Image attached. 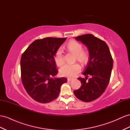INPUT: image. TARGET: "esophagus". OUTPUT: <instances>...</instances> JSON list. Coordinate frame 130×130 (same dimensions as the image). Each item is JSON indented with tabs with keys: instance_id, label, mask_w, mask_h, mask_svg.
<instances>
[{
	"instance_id": "34e87169",
	"label": "esophagus",
	"mask_w": 130,
	"mask_h": 130,
	"mask_svg": "<svg viewBox=\"0 0 130 130\" xmlns=\"http://www.w3.org/2000/svg\"><path fill=\"white\" fill-rule=\"evenodd\" d=\"M73 80L72 78H67V80L68 82H70V81H72V80Z\"/></svg>"
}]
</instances>
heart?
<instances>
[{
	"label": "heart",
	"instance_id": "b5f03b06",
	"mask_svg": "<svg viewBox=\"0 0 130 130\" xmlns=\"http://www.w3.org/2000/svg\"><path fill=\"white\" fill-rule=\"evenodd\" d=\"M68 50L75 55L76 58L82 63H85L88 59L87 52L83 50L82 45L75 40L69 41L67 45ZM55 62L58 66H62L64 63L63 55L61 48H58L54 56ZM81 70V67L78 63L66 64L60 69L61 74L64 76L73 77L77 74Z\"/></svg>",
	"mask_w": 130,
	"mask_h": 130
}]
</instances>
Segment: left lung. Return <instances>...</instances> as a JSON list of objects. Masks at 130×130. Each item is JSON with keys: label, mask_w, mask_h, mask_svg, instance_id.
<instances>
[{"label": "left lung", "mask_w": 130, "mask_h": 130, "mask_svg": "<svg viewBox=\"0 0 130 130\" xmlns=\"http://www.w3.org/2000/svg\"><path fill=\"white\" fill-rule=\"evenodd\" d=\"M75 39L87 46L89 58L83 72L86 78H78L82 85L74 91V94L80 100L89 102L100 97L106 90L110 80L113 60L106 42L92 34L82 35L76 37ZM89 75L90 78L87 80Z\"/></svg>", "instance_id": "left-lung-1"}]
</instances>
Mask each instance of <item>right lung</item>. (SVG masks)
<instances>
[{"mask_svg": "<svg viewBox=\"0 0 130 130\" xmlns=\"http://www.w3.org/2000/svg\"><path fill=\"white\" fill-rule=\"evenodd\" d=\"M66 40L47 37L33 41L21 59L23 85L28 94L38 102L47 103L57 99L66 78H55L58 73L54 56Z\"/></svg>", "mask_w": 130, "mask_h": 130, "instance_id": "obj_1", "label": "right lung"}]
</instances>
